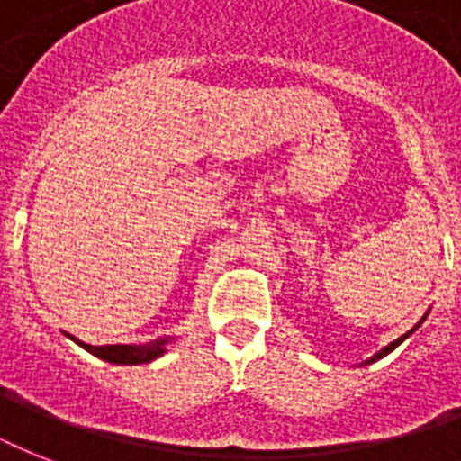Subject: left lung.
Here are the masks:
<instances>
[{
	"mask_svg": "<svg viewBox=\"0 0 461 461\" xmlns=\"http://www.w3.org/2000/svg\"><path fill=\"white\" fill-rule=\"evenodd\" d=\"M421 322H423V318H421ZM416 328H419V325H416ZM416 328H414V330H416ZM414 330H409L407 335H402L400 339H394L393 344H387L385 349H383V351H378V354H375V357H373V358H368V361H366V364H371V361H375V358H380V357H385V354H390V351H393L394 347H397V344H402V342H404V339H407V337L411 335V332H414Z\"/></svg>",
	"mask_w": 461,
	"mask_h": 461,
	"instance_id": "left-lung-1",
	"label": "left lung"
}]
</instances>
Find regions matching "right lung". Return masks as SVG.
<instances>
[{"label":"right lung","mask_w":461,"mask_h":461,"mask_svg":"<svg viewBox=\"0 0 461 461\" xmlns=\"http://www.w3.org/2000/svg\"><path fill=\"white\" fill-rule=\"evenodd\" d=\"M78 342V339H76ZM167 339H155L148 344H104V347H93V344L78 342L86 351L95 354V357L110 361V364H148L158 358L165 351Z\"/></svg>","instance_id":"1"}]
</instances>
